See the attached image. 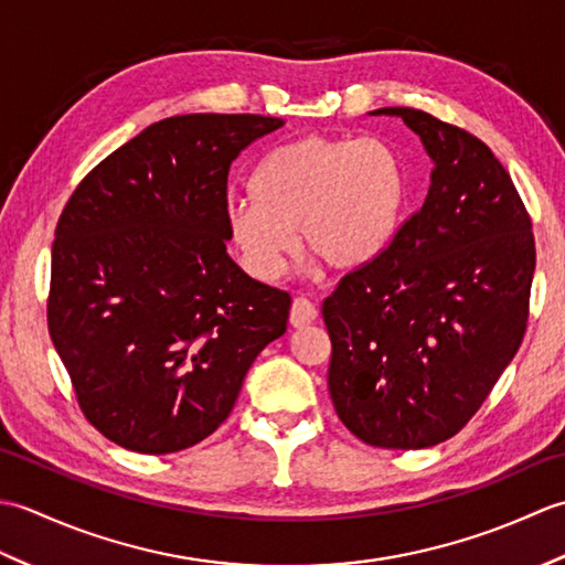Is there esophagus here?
Instances as JSON below:
<instances>
[{
	"label": "esophagus",
	"instance_id": "obj_1",
	"mask_svg": "<svg viewBox=\"0 0 565 565\" xmlns=\"http://www.w3.org/2000/svg\"><path fill=\"white\" fill-rule=\"evenodd\" d=\"M289 320H291L294 328H306V326H310V322H316L318 320L316 303L308 301V298H303V296L296 298L294 306H291Z\"/></svg>",
	"mask_w": 565,
	"mask_h": 565
}]
</instances>
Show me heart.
I'll return each mask as SVG.
<instances>
[{
  "label": "heart",
  "instance_id": "obj_1",
  "mask_svg": "<svg viewBox=\"0 0 565 565\" xmlns=\"http://www.w3.org/2000/svg\"><path fill=\"white\" fill-rule=\"evenodd\" d=\"M405 194V167L386 140L303 136L259 160L252 199L227 201L225 235L259 281L284 274L296 231L328 267L356 269L391 245Z\"/></svg>",
  "mask_w": 565,
  "mask_h": 565
}]
</instances>
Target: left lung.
<instances>
[{
  "label": "left lung",
  "instance_id": "1",
  "mask_svg": "<svg viewBox=\"0 0 565 565\" xmlns=\"http://www.w3.org/2000/svg\"><path fill=\"white\" fill-rule=\"evenodd\" d=\"M435 162L423 209L322 303L328 386L369 447L425 449L466 427L518 354L536 264L532 218L483 140L391 106Z\"/></svg>",
  "mask_w": 565,
  "mask_h": 565
}]
</instances>
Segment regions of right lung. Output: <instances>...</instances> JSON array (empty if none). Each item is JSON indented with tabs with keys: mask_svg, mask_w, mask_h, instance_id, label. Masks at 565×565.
<instances>
[{
	"mask_svg": "<svg viewBox=\"0 0 565 565\" xmlns=\"http://www.w3.org/2000/svg\"><path fill=\"white\" fill-rule=\"evenodd\" d=\"M284 121L164 118L72 191L55 227L47 332L82 415L140 454L218 429L257 354L281 338L291 296L227 255L231 164Z\"/></svg>",
	"mask_w": 565,
	"mask_h": 565,
	"instance_id": "obj_1",
	"label": "right lung"
}]
</instances>
